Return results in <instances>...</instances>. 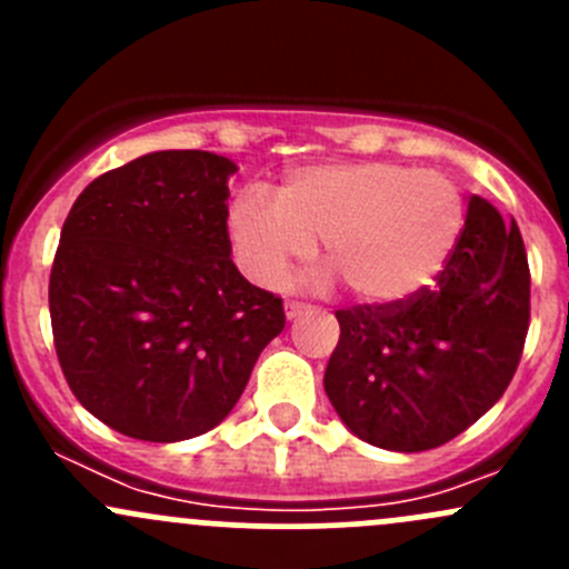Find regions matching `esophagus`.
Here are the masks:
<instances>
[{
  "label": "esophagus",
  "instance_id": "1",
  "mask_svg": "<svg viewBox=\"0 0 569 569\" xmlns=\"http://www.w3.org/2000/svg\"><path fill=\"white\" fill-rule=\"evenodd\" d=\"M306 311H308V306H302V302H286V319H297V317H302Z\"/></svg>",
  "mask_w": 569,
  "mask_h": 569
}]
</instances>
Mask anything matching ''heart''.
<instances>
[{"mask_svg": "<svg viewBox=\"0 0 569 569\" xmlns=\"http://www.w3.org/2000/svg\"><path fill=\"white\" fill-rule=\"evenodd\" d=\"M465 198L449 178L396 162L311 164L278 198L248 187L231 200L228 239L250 283L274 289L321 261L366 306H399L438 280L465 231Z\"/></svg>", "mask_w": 569, "mask_h": 569, "instance_id": "1", "label": "heart"}]
</instances>
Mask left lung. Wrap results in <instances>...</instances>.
I'll return each instance as SVG.
<instances>
[{
  "label": "left lung",
  "instance_id": "1",
  "mask_svg": "<svg viewBox=\"0 0 569 569\" xmlns=\"http://www.w3.org/2000/svg\"><path fill=\"white\" fill-rule=\"evenodd\" d=\"M531 274L518 226L470 194L465 231L435 289L399 306L336 311L325 391L371 446L427 451L479 421L518 371Z\"/></svg>",
  "mask_w": 569,
  "mask_h": 569
}]
</instances>
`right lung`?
I'll return each instance as SVG.
<instances>
[{"mask_svg": "<svg viewBox=\"0 0 569 569\" xmlns=\"http://www.w3.org/2000/svg\"><path fill=\"white\" fill-rule=\"evenodd\" d=\"M209 151H153L84 187L49 278L57 358L114 432L178 443L214 429L286 325L231 261L228 178Z\"/></svg>", "mask_w": 569, "mask_h": 569, "instance_id": "add662e5", "label": "right lung"}]
</instances>
